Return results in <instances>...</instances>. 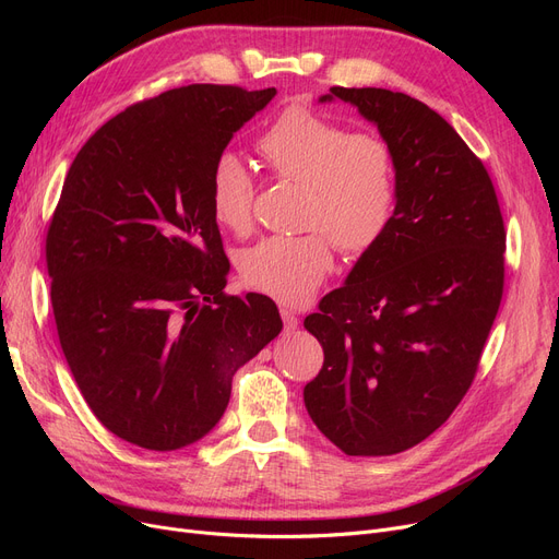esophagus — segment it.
<instances>
[{
	"label": "esophagus",
	"instance_id": "1",
	"mask_svg": "<svg viewBox=\"0 0 559 559\" xmlns=\"http://www.w3.org/2000/svg\"><path fill=\"white\" fill-rule=\"evenodd\" d=\"M281 317H283V324H285V331H295L299 326V314L292 310V308H281Z\"/></svg>",
	"mask_w": 559,
	"mask_h": 559
}]
</instances>
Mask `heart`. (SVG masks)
<instances>
[{
	"label": "heart",
	"mask_w": 559,
	"mask_h": 559,
	"mask_svg": "<svg viewBox=\"0 0 559 559\" xmlns=\"http://www.w3.org/2000/svg\"><path fill=\"white\" fill-rule=\"evenodd\" d=\"M258 152L281 181L306 188L304 235H272L240 253L242 281L283 304H301L333 270V242L360 255L388 233L396 209L392 146L331 117L287 108L258 138ZM255 186L247 165L222 154L211 174V211L219 226L245 233L253 222Z\"/></svg>",
	"instance_id": "heart-1"
}]
</instances>
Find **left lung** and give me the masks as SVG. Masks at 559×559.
Wrapping results in <instances>:
<instances>
[{"mask_svg":"<svg viewBox=\"0 0 559 559\" xmlns=\"http://www.w3.org/2000/svg\"><path fill=\"white\" fill-rule=\"evenodd\" d=\"M392 146L388 233L304 326L324 365L304 390L314 426L346 455L424 442L472 388L506 283V226L483 160L442 115L385 87H331Z\"/></svg>","mask_w":559,"mask_h":559,"instance_id":"left-lung-1","label":"left lung"}]
</instances>
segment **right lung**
<instances>
[{
    "label": "right lung",
    "mask_w": 559,
    "mask_h": 559,
    "mask_svg": "<svg viewBox=\"0 0 559 559\" xmlns=\"http://www.w3.org/2000/svg\"><path fill=\"white\" fill-rule=\"evenodd\" d=\"M276 87L192 83L115 115L76 154L47 230L58 340L95 417L150 451L222 419L233 373L283 329L276 304L224 292L211 174Z\"/></svg>",
    "instance_id": "1"
}]
</instances>
